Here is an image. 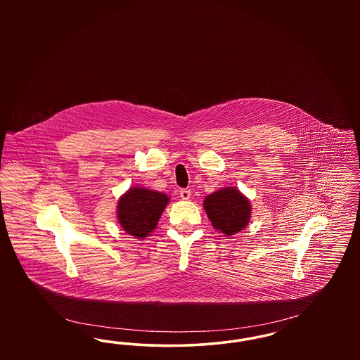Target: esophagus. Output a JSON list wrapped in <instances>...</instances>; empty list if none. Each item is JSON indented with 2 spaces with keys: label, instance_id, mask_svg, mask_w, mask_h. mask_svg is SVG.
Masks as SVG:
<instances>
[{
  "label": "esophagus",
  "instance_id": "1",
  "mask_svg": "<svg viewBox=\"0 0 360 360\" xmlns=\"http://www.w3.org/2000/svg\"><path fill=\"white\" fill-rule=\"evenodd\" d=\"M179 195H181L182 200H188L190 198V190H188V188H181Z\"/></svg>",
  "mask_w": 360,
  "mask_h": 360
}]
</instances>
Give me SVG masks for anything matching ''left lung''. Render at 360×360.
Masks as SVG:
<instances>
[{"label":"left lung","instance_id":"obj_1","mask_svg":"<svg viewBox=\"0 0 360 360\" xmlns=\"http://www.w3.org/2000/svg\"><path fill=\"white\" fill-rule=\"evenodd\" d=\"M206 214L216 231L232 236L243 231L251 219L250 200L238 188H223L204 200Z\"/></svg>","mask_w":360,"mask_h":360}]
</instances>
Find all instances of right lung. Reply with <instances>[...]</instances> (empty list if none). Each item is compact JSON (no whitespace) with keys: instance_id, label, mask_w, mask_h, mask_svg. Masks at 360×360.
<instances>
[{"instance_id":"add662e5","label":"right lung","mask_w":360,"mask_h":360,"mask_svg":"<svg viewBox=\"0 0 360 360\" xmlns=\"http://www.w3.org/2000/svg\"><path fill=\"white\" fill-rule=\"evenodd\" d=\"M169 202L170 198L160 191L139 186L131 188L119 200L117 220L127 233L144 239L156 228Z\"/></svg>"}]
</instances>
